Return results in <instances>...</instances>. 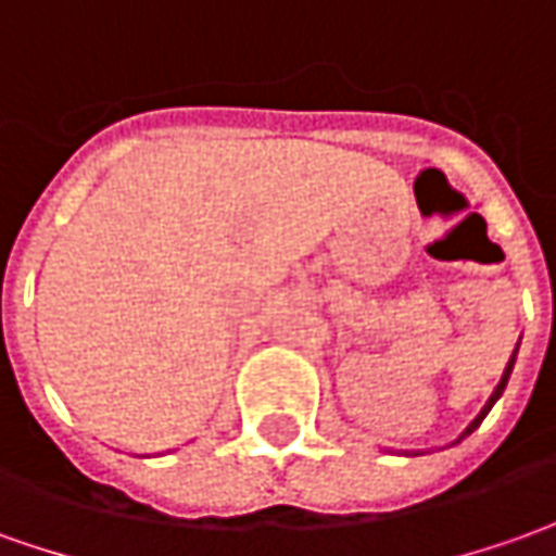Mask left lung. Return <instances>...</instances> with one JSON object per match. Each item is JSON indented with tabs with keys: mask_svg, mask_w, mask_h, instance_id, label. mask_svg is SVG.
<instances>
[{
	"mask_svg": "<svg viewBox=\"0 0 556 556\" xmlns=\"http://www.w3.org/2000/svg\"><path fill=\"white\" fill-rule=\"evenodd\" d=\"M515 358H517V346H515V353H511V358H508V365H505V371H502V380H500V383H496V389H493V395L486 399V405L481 407V414H478L475 420L468 422L466 432L459 435V441H463V438H466V435H471V432H475V429L481 426V420H484L486 414H490V407H493V405H496V402H500V395H502V392H505V383H508V377H511V368H515Z\"/></svg>",
	"mask_w": 556,
	"mask_h": 556,
	"instance_id": "8db88e82",
	"label": "left lung"
}]
</instances>
